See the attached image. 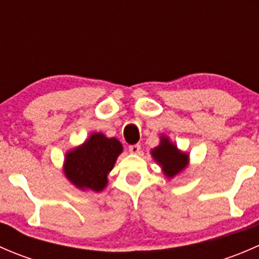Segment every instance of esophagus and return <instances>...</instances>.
I'll return each mask as SVG.
<instances>
[{"instance_id":"esophagus-1","label":"esophagus","mask_w":259,"mask_h":259,"mask_svg":"<svg viewBox=\"0 0 259 259\" xmlns=\"http://www.w3.org/2000/svg\"><path fill=\"white\" fill-rule=\"evenodd\" d=\"M129 151L132 154H138L140 151V144H134L129 146Z\"/></svg>"}]
</instances>
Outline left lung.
<instances>
[{"mask_svg":"<svg viewBox=\"0 0 259 259\" xmlns=\"http://www.w3.org/2000/svg\"><path fill=\"white\" fill-rule=\"evenodd\" d=\"M151 156L161 166L166 178H174L184 170L189 163V155L180 151L177 145L170 143L169 138L164 135L160 137V144L151 150Z\"/></svg>","mask_w":259,"mask_h":259,"instance_id":"left-lung-1","label":"left lung"}]
</instances>
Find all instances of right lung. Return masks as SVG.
I'll return each mask as SVG.
<instances>
[{"label":"right lung","mask_w":259,"mask_h":259,"mask_svg":"<svg viewBox=\"0 0 259 259\" xmlns=\"http://www.w3.org/2000/svg\"><path fill=\"white\" fill-rule=\"evenodd\" d=\"M121 151L119 140L106 138L103 133H94L82 145L66 153L65 177L81 190L101 192Z\"/></svg>","instance_id":"right-lung-1"}]
</instances>
